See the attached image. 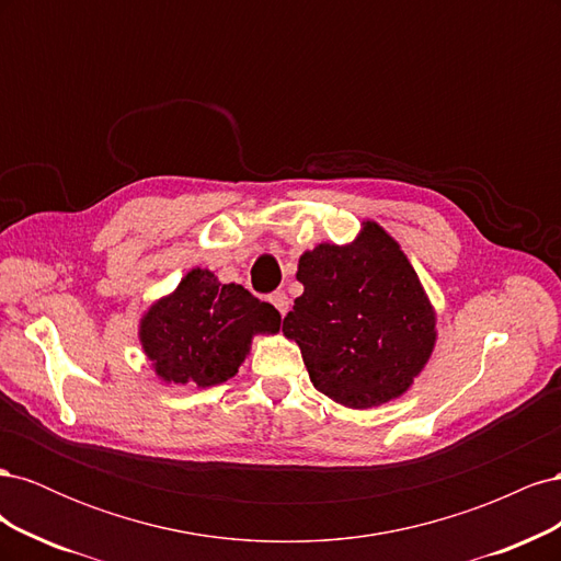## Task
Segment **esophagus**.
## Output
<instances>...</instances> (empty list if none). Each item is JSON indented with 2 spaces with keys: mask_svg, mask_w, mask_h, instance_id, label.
I'll list each match as a JSON object with an SVG mask.
<instances>
[{
  "mask_svg": "<svg viewBox=\"0 0 561 561\" xmlns=\"http://www.w3.org/2000/svg\"><path fill=\"white\" fill-rule=\"evenodd\" d=\"M268 299H271V304H274V307L278 309L280 316H285L287 309H290V299H287V295H285L283 290H276Z\"/></svg>",
  "mask_w": 561,
  "mask_h": 561,
  "instance_id": "esophagus-1",
  "label": "esophagus"
}]
</instances>
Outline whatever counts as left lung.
<instances>
[{"mask_svg": "<svg viewBox=\"0 0 561 561\" xmlns=\"http://www.w3.org/2000/svg\"><path fill=\"white\" fill-rule=\"evenodd\" d=\"M304 295L283 320L313 386L351 410L400 398L428 363L435 313L400 245L365 222L351 245L299 257Z\"/></svg>", "mask_w": 561, "mask_h": 561, "instance_id": "obj_1", "label": "left lung"}]
</instances>
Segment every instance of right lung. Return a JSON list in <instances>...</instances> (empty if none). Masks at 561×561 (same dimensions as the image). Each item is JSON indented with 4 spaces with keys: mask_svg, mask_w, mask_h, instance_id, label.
I'll use <instances>...</instances> for the list:
<instances>
[{
    "mask_svg": "<svg viewBox=\"0 0 561 561\" xmlns=\"http://www.w3.org/2000/svg\"><path fill=\"white\" fill-rule=\"evenodd\" d=\"M280 313L243 285H222L213 271L192 268L178 290L140 320V342L168 383H222L239 371L254 334H276Z\"/></svg>",
    "mask_w": 561,
    "mask_h": 561,
    "instance_id": "add662e5",
    "label": "right lung"
}]
</instances>
